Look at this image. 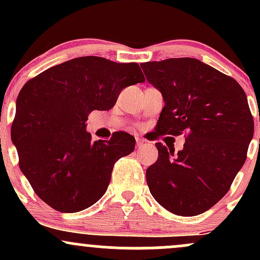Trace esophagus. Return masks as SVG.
<instances>
[{
  "label": "esophagus",
  "instance_id": "1",
  "mask_svg": "<svg viewBox=\"0 0 260 260\" xmlns=\"http://www.w3.org/2000/svg\"><path fill=\"white\" fill-rule=\"evenodd\" d=\"M143 145H144V142H143L142 139H139V138H137V148L138 149H140L143 147Z\"/></svg>",
  "mask_w": 260,
  "mask_h": 260
}]
</instances>
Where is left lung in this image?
<instances>
[{
	"mask_svg": "<svg viewBox=\"0 0 260 260\" xmlns=\"http://www.w3.org/2000/svg\"><path fill=\"white\" fill-rule=\"evenodd\" d=\"M140 67L165 103L156 136H187L177 154L155 144L159 156L147 170L149 190L176 215H199L229 192L246 161L254 132L246 92L234 78L197 58Z\"/></svg>",
	"mask_w": 260,
	"mask_h": 260,
	"instance_id": "left-lung-1",
	"label": "left lung"
}]
</instances>
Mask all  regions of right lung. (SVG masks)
I'll return each mask as SVG.
<instances>
[{
    "label": "right lung",
    "mask_w": 260,
    "mask_h": 260,
    "mask_svg": "<svg viewBox=\"0 0 260 260\" xmlns=\"http://www.w3.org/2000/svg\"><path fill=\"white\" fill-rule=\"evenodd\" d=\"M145 82L138 63L85 56L28 80L17 98L11 138L19 168L39 198L62 213L91 207L105 194L113 165L136 139L115 132L91 142L85 121L115 106L126 86Z\"/></svg>",
    "instance_id": "add662e5"
}]
</instances>
